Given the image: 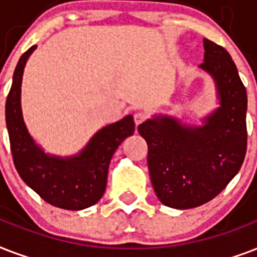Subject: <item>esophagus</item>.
<instances>
[{"instance_id": "34e87169", "label": "esophagus", "mask_w": 257, "mask_h": 257, "mask_svg": "<svg viewBox=\"0 0 257 257\" xmlns=\"http://www.w3.org/2000/svg\"><path fill=\"white\" fill-rule=\"evenodd\" d=\"M146 120V115L143 114V112H137V114L134 115V122L137 126H139L141 123H143Z\"/></svg>"}]
</instances>
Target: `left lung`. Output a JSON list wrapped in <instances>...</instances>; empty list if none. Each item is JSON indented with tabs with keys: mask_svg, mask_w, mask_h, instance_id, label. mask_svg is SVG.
<instances>
[{
	"mask_svg": "<svg viewBox=\"0 0 257 257\" xmlns=\"http://www.w3.org/2000/svg\"><path fill=\"white\" fill-rule=\"evenodd\" d=\"M201 69L213 77L220 107L188 126L168 115L139 124L147 142V165L158 200L190 209L213 200L241 168L246 151V89L226 49L204 39Z\"/></svg>",
	"mask_w": 257,
	"mask_h": 257,
	"instance_id": "8db88e82",
	"label": "left lung"
}]
</instances>
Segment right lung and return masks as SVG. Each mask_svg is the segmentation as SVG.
<instances>
[{"mask_svg":"<svg viewBox=\"0 0 257 257\" xmlns=\"http://www.w3.org/2000/svg\"><path fill=\"white\" fill-rule=\"evenodd\" d=\"M35 49L33 45L20 57L5 104L13 162L24 182L48 204L61 209H85L104 194L110 161L119 145L134 134V118L127 115L103 127L76 156L47 154L28 133L21 111L24 68Z\"/></svg>","mask_w":257,"mask_h":257,"instance_id":"add662e5","label":"right lung"}]
</instances>
